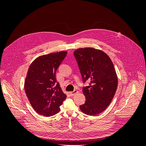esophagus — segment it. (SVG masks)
Listing matches in <instances>:
<instances>
[{"mask_svg": "<svg viewBox=\"0 0 146 146\" xmlns=\"http://www.w3.org/2000/svg\"><path fill=\"white\" fill-rule=\"evenodd\" d=\"M77 93H78V91H77V90H74V91H72V92H70V95L71 96H74L76 95Z\"/></svg>", "mask_w": 146, "mask_h": 146, "instance_id": "1", "label": "esophagus"}]
</instances>
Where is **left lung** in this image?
<instances>
[{
  "instance_id": "left-lung-1",
  "label": "left lung",
  "mask_w": 146,
  "mask_h": 146,
  "mask_svg": "<svg viewBox=\"0 0 146 146\" xmlns=\"http://www.w3.org/2000/svg\"><path fill=\"white\" fill-rule=\"evenodd\" d=\"M74 55L76 59L83 83L85 103L80 106L81 111L90 116L103 112L111 103L117 87V77L110 57L93 48H78Z\"/></svg>"
}]
</instances>
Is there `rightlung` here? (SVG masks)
Instances as JSON below:
<instances>
[{"mask_svg":"<svg viewBox=\"0 0 146 146\" xmlns=\"http://www.w3.org/2000/svg\"><path fill=\"white\" fill-rule=\"evenodd\" d=\"M66 54L67 52L63 51L40 56L29 67L25 91L35 111L42 116L58 113L66 98L56 78V70Z\"/></svg>","mask_w":146,"mask_h":146,"instance_id":"right-lung-1","label":"right lung"}]
</instances>
